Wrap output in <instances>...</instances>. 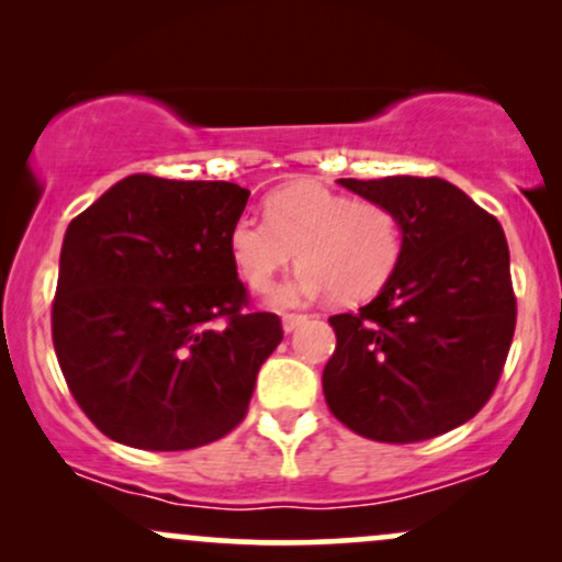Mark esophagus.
Wrapping results in <instances>:
<instances>
[{"label": "esophagus", "mask_w": 562, "mask_h": 562, "mask_svg": "<svg viewBox=\"0 0 562 562\" xmlns=\"http://www.w3.org/2000/svg\"><path fill=\"white\" fill-rule=\"evenodd\" d=\"M306 319V314H285V317H282V327H285V333H293L295 327L303 325Z\"/></svg>", "instance_id": "esophagus-1"}]
</instances>
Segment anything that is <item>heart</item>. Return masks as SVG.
I'll return each mask as SVG.
<instances>
[{
	"label": "heart",
	"mask_w": 562,
	"mask_h": 562,
	"mask_svg": "<svg viewBox=\"0 0 562 562\" xmlns=\"http://www.w3.org/2000/svg\"><path fill=\"white\" fill-rule=\"evenodd\" d=\"M299 250L301 272L282 303L330 293L340 303L372 299L402 261V216L380 200H353L319 182H295L267 198V218L243 214L229 229V254L256 293L274 285Z\"/></svg>",
	"instance_id": "obj_1"
}]
</instances>
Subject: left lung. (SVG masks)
<instances>
[{
	"label": "left lung",
	"instance_id": "left-lung-1",
	"mask_svg": "<svg viewBox=\"0 0 562 562\" xmlns=\"http://www.w3.org/2000/svg\"><path fill=\"white\" fill-rule=\"evenodd\" d=\"M340 184L402 216L404 250L378 299L330 317L325 402L348 430L372 441L447 434L492 398L513 344L518 303L505 232L447 179Z\"/></svg>",
	"mask_w": 562,
	"mask_h": 562
}]
</instances>
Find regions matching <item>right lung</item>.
Returning a JSON list of instances; mask_svg holds the SVG:
<instances>
[{
	"mask_svg": "<svg viewBox=\"0 0 562 562\" xmlns=\"http://www.w3.org/2000/svg\"><path fill=\"white\" fill-rule=\"evenodd\" d=\"M248 195L132 173L68 224L53 344L76 404L113 441L184 451L243 423L282 340L229 254Z\"/></svg>",
	"mask_w": 562,
	"mask_h": 562,
	"instance_id": "obj_1",
	"label": "right lung"
}]
</instances>
